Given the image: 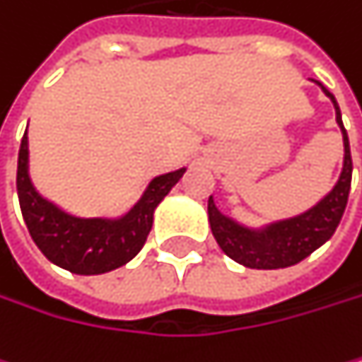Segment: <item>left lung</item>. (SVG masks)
<instances>
[{
	"label": "left lung",
	"instance_id": "8db88e82",
	"mask_svg": "<svg viewBox=\"0 0 362 362\" xmlns=\"http://www.w3.org/2000/svg\"><path fill=\"white\" fill-rule=\"evenodd\" d=\"M322 86V83H320ZM326 96L332 100L334 111H337V122L344 131V171L339 175V182L334 189L309 212L274 223L266 227L264 231H251L240 227L231 218L223 216L212 197L208 199V218H210V229L212 236L223 249L227 257L234 262L247 266V268H257V270H272V268H288L305 257H309L315 249H320L337 229L344 210L348 206V195H350V185H352V156H350V141L348 133L341 122V111L334 96L322 86Z\"/></svg>",
	"mask_w": 362,
	"mask_h": 362
}]
</instances>
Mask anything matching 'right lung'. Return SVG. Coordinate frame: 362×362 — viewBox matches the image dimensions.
Instances as JSON below:
<instances>
[{
	"label": "right lung",
	"mask_w": 362,
	"mask_h": 362,
	"mask_svg": "<svg viewBox=\"0 0 362 362\" xmlns=\"http://www.w3.org/2000/svg\"><path fill=\"white\" fill-rule=\"evenodd\" d=\"M185 175L177 169L154 177L139 204L119 221L74 218L42 199L28 175V131L18 148V204L36 247L53 264L76 274H103L131 262L148 240L154 208Z\"/></svg>",
	"instance_id": "add662e5"
}]
</instances>
